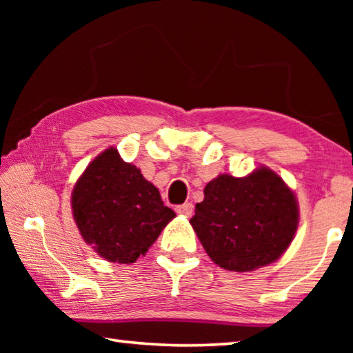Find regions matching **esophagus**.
I'll use <instances>...</instances> for the list:
<instances>
[{
	"label": "esophagus",
	"instance_id": "34e87169",
	"mask_svg": "<svg viewBox=\"0 0 353 353\" xmlns=\"http://www.w3.org/2000/svg\"><path fill=\"white\" fill-rule=\"evenodd\" d=\"M176 212L179 214H183V216H191L193 214V204H182V205H177L176 207Z\"/></svg>",
	"mask_w": 353,
	"mask_h": 353
}]
</instances>
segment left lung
Listing matches in <instances>:
<instances>
[{"mask_svg":"<svg viewBox=\"0 0 353 353\" xmlns=\"http://www.w3.org/2000/svg\"><path fill=\"white\" fill-rule=\"evenodd\" d=\"M190 223L216 265L246 272L285 252L296 234L299 208L282 179L260 168L248 177L221 174L208 182Z\"/></svg>","mask_w":353,"mask_h":353,"instance_id":"left-lung-1","label":"left lung"}]
</instances>
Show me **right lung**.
<instances>
[{
    "label": "right lung",
    "instance_id": "obj_1",
    "mask_svg": "<svg viewBox=\"0 0 353 353\" xmlns=\"http://www.w3.org/2000/svg\"><path fill=\"white\" fill-rule=\"evenodd\" d=\"M73 216L85 243L113 263L145 255L176 216L137 166L107 149L83 171L71 196Z\"/></svg>",
    "mask_w": 353,
    "mask_h": 353
}]
</instances>
